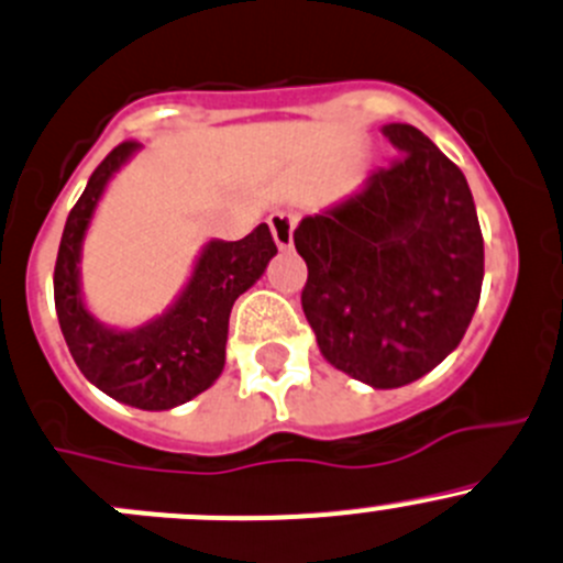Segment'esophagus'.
<instances>
[{
  "label": "esophagus",
  "mask_w": 563,
  "mask_h": 563,
  "mask_svg": "<svg viewBox=\"0 0 563 563\" xmlns=\"http://www.w3.org/2000/svg\"><path fill=\"white\" fill-rule=\"evenodd\" d=\"M294 225H297V217L288 214V211H275V214L269 217V231H272V239H275V244L280 250H288L294 242Z\"/></svg>",
  "instance_id": "obj_1"
}]
</instances>
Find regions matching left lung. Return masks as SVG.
Instances as JSON below:
<instances>
[{"label": "left lung", "instance_id": "obj_1", "mask_svg": "<svg viewBox=\"0 0 563 563\" xmlns=\"http://www.w3.org/2000/svg\"><path fill=\"white\" fill-rule=\"evenodd\" d=\"M398 151L352 195L302 217V310L332 368L376 390L438 368L465 335L484 280V239L460 167L409 123Z\"/></svg>", "mask_w": 563, "mask_h": 563}]
</instances>
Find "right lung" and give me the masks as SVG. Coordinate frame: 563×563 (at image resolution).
<instances>
[{
	"label": "right lung",
	"instance_id": "add662e5",
	"mask_svg": "<svg viewBox=\"0 0 563 563\" xmlns=\"http://www.w3.org/2000/svg\"><path fill=\"white\" fill-rule=\"evenodd\" d=\"M140 151V143L118 145L70 209L54 266V305L85 379L114 401L162 412L192 401L220 379L233 302L261 280L277 247L266 222L239 242L209 239L159 316L136 327L103 324L81 291V250L103 192Z\"/></svg>",
	"mask_w": 563,
	"mask_h": 563
}]
</instances>
